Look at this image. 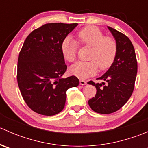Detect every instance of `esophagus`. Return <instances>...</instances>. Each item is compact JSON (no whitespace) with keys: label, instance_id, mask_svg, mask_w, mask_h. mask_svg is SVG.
<instances>
[{"label":"esophagus","instance_id":"34e87169","mask_svg":"<svg viewBox=\"0 0 148 148\" xmlns=\"http://www.w3.org/2000/svg\"><path fill=\"white\" fill-rule=\"evenodd\" d=\"M79 84L81 85H86V82L84 81V80H82V79H80L79 80Z\"/></svg>","mask_w":148,"mask_h":148}]
</instances>
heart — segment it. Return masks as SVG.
I'll return each mask as SVG.
<instances>
[{
  "label": "heart",
  "instance_id": "b5f03b06",
  "mask_svg": "<svg viewBox=\"0 0 148 148\" xmlns=\"http://www.w3.org/2000/svg\"><path fill=\"white\" fill-rule=\"evenodd\" d=\"M77 39L82 44L92 47L89 62H78L70 67V72L80 79H86L95 75L98 70L110 68L115 59L117 44L111 37H104V34L95 26H86L77 33ZM77 41L67 36L62 41L61 49L64 57L69 62L76 59Z\"/></svg>",
  "mask_w": 148,
  "mask_h": 148
}]
</instances>
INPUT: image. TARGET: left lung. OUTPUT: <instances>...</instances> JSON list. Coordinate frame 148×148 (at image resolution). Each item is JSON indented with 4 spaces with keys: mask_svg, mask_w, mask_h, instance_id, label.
<instances>
[{
    "mask_svg": "<svg viewBox=\"0 0 148 148\" xmlns=\"http://www.w3.org/2000/svg\"><path fill=\"white\" fill-rule=\"evenodd\" d=\"M117 44L115 59L109 69L99 79L104 82L95 83L97 89L95 97L88 101L93 111L99 114H110L120 110L132 95L138 72V62L135 49L127 36L107 26Z\"/></svg>",
    "mask_w": 148,
    "mask_h": 148,
    "instance_id": "1",
    "label": "left lung"
}]
</instances>
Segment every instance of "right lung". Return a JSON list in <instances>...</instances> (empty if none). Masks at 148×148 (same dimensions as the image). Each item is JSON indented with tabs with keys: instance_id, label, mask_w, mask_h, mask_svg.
<instances>
[{
	"instance_id": "add662e5",
	"label": "right lung",
	"mask_w": 148,
	"mask_h": 148,
	"mask_svg": "<svg viewBox=\"0 0 148 148\" xmlns=\"http://www.w3.org/2000/svg\"><path fill=\"white\" fill-rule=\"evenodd\" d=\"M77 23H46L33 31L23 43L18 60L17 80L23 99L33 111L52 116L62 111L66 91L79 81L63 78L67 66L62 41Z\"/></svg>"
}]
</instances>
